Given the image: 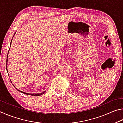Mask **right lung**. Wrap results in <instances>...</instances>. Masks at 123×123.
Returning <instances> with one entry per match:
<instances>
[{
  "label": "right lung",
  "instance_id": "right-lung-1",
  "mask_svg": "<svg viewBox=\"0 0 123 123\" xmlns=\"http://www.w3.org/2000/svg\"><path fill=\"white\" fill-rule=\"evenodd\" d=\"M16 33V32H15ZM15 33H14V34H15ZM11 42H12V40H11ZM11 43H10V45L11 44ZM7 56H8V55H7ZM7 62V60H6V62ZM6 70H7V63H6ZM11 81V80H10ZM13 86H14V87H15L14 86V85H13ZM16 89H17L18 91H19V92H22V93H24V94H27V95H33V96H39V95H42L43 94H44V93H45V92H43V93H37V94H31V93H25V92H22V91H19V89H17L16 88Z\"/></svg>",
  "mask_w": 123,
  "mask_h": 123
}]
</instances>
